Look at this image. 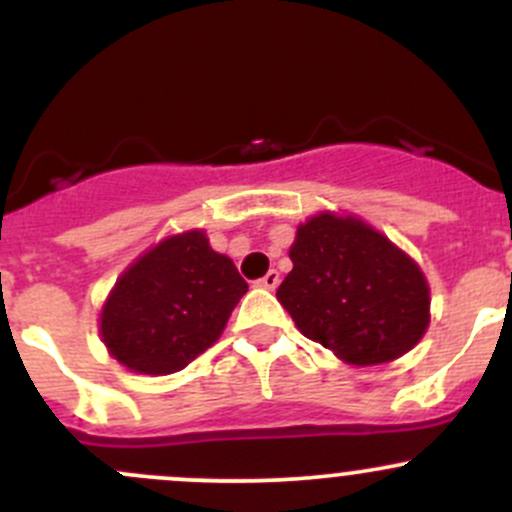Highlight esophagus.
Segmentation results:
<instances>
[{
  "label": "esophagus",
  "mask_w": 512,
  "mask_h": 512,
  "mask_svg": "<svg viewBox=\"0 0 512 512\" xmlns=\"http://www.w3.org/2000/svg\"><path fill=\"white\" fill-rule=\"evenodd\" d=\"M277 285H280V272L277 270H270L265 277H262V280H257V287H262V289H275Z\"/></svg>",
  "instance_id": "obj_1"
}]
</instances>
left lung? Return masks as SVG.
<instances>
[{
    "instance_id": "8db88e82",
    "label": "left lung",
    "mask_w": 512,
    "mask_h": 512,
    "mask_svg": "<svg viewBox=\"0 0 512 512\" xmlns=\"http://www.w3.org/2000/svg\"><path fill=\"white\" fill-rule=\"evenodd\" d=\"M277 299L299 332L356 366L409 352L428 327V285L414 260L356 218L299 225Z\"/></svg>"
}]
</instances>
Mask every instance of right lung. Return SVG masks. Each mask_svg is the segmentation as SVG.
<instances>
[{"label": "right lung", "instance_id": "right-lung-1", "mask_svg": "<svg viewBox=\"0 0 512 512\" xmlns=\"http://www.w3.org/2000/svg\"><path fill=\"white\" fill-rule=\"evenodd\" d=\"M245 292L237 267L203 232L168 237L116 282L101 337L128 369L173 374L213 347Z\"/></svg>", "mask_w": 512, "mask_h": 512}]
</instances>
